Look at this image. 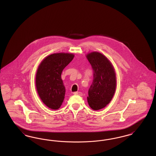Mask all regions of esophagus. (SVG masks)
I'll list each match as a JSON object with an SVG mask.
<instances>
[{
    "label": "esophagus",
    "instance_id": "1",
    "mask_svg": "<svg viewBox=\"0 0 156 156\" xmlns=\"http://www.w3.org/2000/svg\"><path fill=\"white\" fill-rule=\"evenodd\" d=\"M74 94L75 95H82V93L81 92H74Z\"/></svg>",
    "mask_w": 156,
    "mask_h": 156
}]
</instances>
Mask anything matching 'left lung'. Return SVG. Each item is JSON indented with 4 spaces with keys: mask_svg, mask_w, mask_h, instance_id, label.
I'll list each match as a JSON object with an SVG mask.
<instances>
[{
    "mask_svg": "<svg viewBox=\"0 0 156 156\" xmlns=\"http://www.w3.org/2000/svg\"><path fill=\"white\" fill-rule=\"evenodd\" d=\"M87 58L93 69V81L87 97L89 106L97 111L105 108L113 97L116 87V74L111 62L98 52H92Z\"/></svg>",
    "mask_w": 156,
    "mask_h": 156,
    "instance_id": "obj_1",
    "label": "left lung"
}]
</instances>
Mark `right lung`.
I'll use <instances>...</instances> for the list:
<instances>
[{
    "label": "right lung",
    "instance_id": "right-lung-1",
    "mask_svg": "<svg viewBox=\"0 0 156 156\" xmlns=\"http://www.w3.org/2000/svg\"><path fill=\"white\" fill-rule=\"evenodd\" d=\"M74 57V55L69 53L52 54L45 57L37 68V93L43 102L51 109H59L64 101L66 88L61 75Z\"/></svg>",
    "mask_w": 156,
    "mask_h": 156
}]
</instances>
